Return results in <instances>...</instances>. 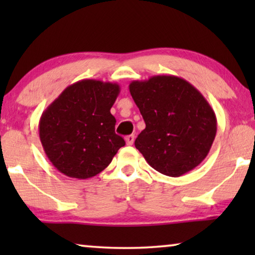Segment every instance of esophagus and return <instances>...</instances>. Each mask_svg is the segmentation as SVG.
Listing matches in <instances>:
<instances>
[{"instance_id": "obj_1", "label": "esophagus", "mask_w": 255, "mask_h": 255, "mask_svg": "<svg viewBox=\"0 0 255 255\" xmlns=\"http://www.w3.org/2000/svg\"><path fill=\"white\" fill-rule=\"evenodd\" d=\"M125 141H127L128 145H132V144H133V141H134V135L133 134L127 135V137H125Z\"/></svg>"}]
</instances>
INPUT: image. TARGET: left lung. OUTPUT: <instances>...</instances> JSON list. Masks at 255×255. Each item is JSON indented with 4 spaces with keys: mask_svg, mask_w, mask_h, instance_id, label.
Segmentation results:
<instances>
[{
    "mask_svg": "<svg viewBox=\"0 0 255 255\" xmlns=\"http://www.w3.org/2000/svg\"><path fill=\"white\" fill-rule=\"evenodd\" d=\"M128 89L146 124L135 139V148L152 168L177 177L207 158L217 120L191 83L175 75H154L132 81Z\"/></svg>",
    "mask_w": 255,
    "mask_h": 255,
    "instance_id": "1",
    "label": "left lung"
}]
</instances>
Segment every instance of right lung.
I'll return each instance as SVG.
<instances>
[{
    "mask_svg": "<svg viewBox=\"0 0 255 255\" xmlns=\"http://www.w3.org/2000/svg\"><path fill=\"white\" fill-rule=\"evenodd\" d=\"M120 85L81 80L68 86L41 114L39 138L59 172L85 180L107 168L124 139L115 132L110 113Z\"/></svg>",
    "mask_w": 255,
    "mask_h": 255,
    "instance_id": "obj_1",
    "label": "right lung"
}]
</instances>
